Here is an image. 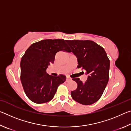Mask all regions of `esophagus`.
Instances as JSON below:
<instances>
[{
	"instance_id": "1",
	"label": "esophagus",
	"mask_w": 131,
	"mask_h": 131,
	"mask_svg": "<svg viewBox=\"0 0 131 131\" xmlns=\"http://www.w3.org/2000/svg\"><path fill=\"white\" fill-rule=\"evenodd\" d=\"M66 82H69V81H72V79L70 78V77H66Z\"/></svg>"
}]
</instances>
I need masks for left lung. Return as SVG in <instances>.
Wrapping results in <instances>:
<instances>
[{
  "instance_id": "left-lung-1",
  "label": "left lung",
  "mask_w": 131,
  "mask_h": 131,
  "mask_svg": "<svg viewBox=\"0 0 131 131\" xmlns=\"http://www.w3.org/2000/svg\"><path fill=\"white\" fill-rule=\"evenodd\" d=\"M66 42L77 57V68H82L88 75L84 83L79 78L72 79L77 83V88L71 91V96L82 105H92L100 99L107 84L109 59L104 48L93 41L73 40Z\"/></svg>"
}]
</instances>
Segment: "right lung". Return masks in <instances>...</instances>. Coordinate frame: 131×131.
Here are the masks:
<instances>
[{"instance_id": "obj_1", "label": "right lung", "mask_w": 131, "mask_h": 131, "mask_svg": "<svg viewBox=\"0 0 131 131\" xmlns=\"http://www.w3.org/2000/svg\"><path fill=\"white\" fill-rule=\"evenodd\" d=\"M63 39L43 40L32 44L22 57L21 81L26 96L33 102L43 103L54 97L57 88L65 81V75L53 76L46 73L53 63L55 54L60 51L71 50Z\"/></svg>"}]
</instances>
